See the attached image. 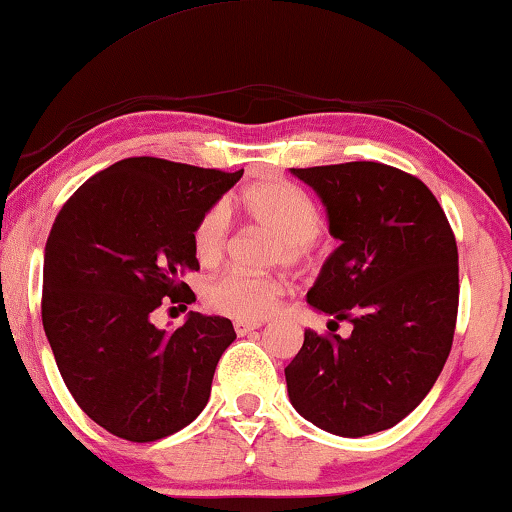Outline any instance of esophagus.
I'll list each match as a JSON object with an SVG mask.
<instances>
[{
	"label": "esophagus",
	"mask_w": 512,
	"mask_h": 512,
	"mask_svg": "<svg viewBox=\"0 0 512 512\" xmlns=\"http://www.w3.org/2000/svg\"><path fill=\"white\" fill-rule=\"evenodd\" d=\"M259 326H262V322H248V319H236V322H234V331L239 333V335H246V333H250V331L259 329Z\"/></svg>",
	"instance_id": "obj_1"
}]
</instances>
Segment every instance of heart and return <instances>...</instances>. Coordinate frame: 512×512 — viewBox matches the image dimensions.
<instances>
[{"mask_svg": "<svg viewBox=\"0 0 512 512\" xmlns=\"http://www.w3.org/2000/svg\"><path fill=\"white\" fill-rule=\"evenodd\" d=\"M236 207L264 230L278 236V257L287 264H299L310 253L312 241L322 232V213L299 186L285 179H264L243 188ZM232 220L223 204H213L197 220L193 230L195 257L204 266H216L230 246ZM285 292L273 276H253L246 271H225L204 289V303L213 312L234 319L269 317Z\"/></svg>", "mask_w": 512, "mask_h": 512, "instance_id": "heart-1", "label": "heart"}]
</instances>
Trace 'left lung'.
I'll use <instances>...</instances> for the list:
<instances>
[{
	"label": "left lung",
	"instance_id": "8db88e82",
	"mask_svg": "<svg viewBox=\"0 0 512 512\" xmlns=\"http://www.w3.org/2000/svg\"><path fill=\"white\" fill-rule=\"evenodd\" d=\"M292 172L317 190L340 239L308 303L354 331H305L285 368L289 400L340 437L388 430L423 402L451 354L460 303L451 223L432 190L398 167L354 160Z\"/></svg>",
	"mask_w": 512,
	"mask_h": 512
}]
</instances>
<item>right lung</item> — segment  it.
Masks as SVG:
<instances>
[{
	"label": "right lung",
	"mask_w": 512,
	"mask_h": 512,
	"mask_svg": "<svg viewBox=\"0 0 512 512\" xmlns=\"http://www.w3.org/2000/svg\"><path fill=\"white\" fill-rule=\"evenodd\" d=\"M243 170L135 156L94 174L57 213L43 264V329L78 407L114 437L147 444L193 423L236 333L190 312L165 333L163 303L195 301L193 230Z\"/></svg>",
	"instance_id": "obj_1"
}]
</instances>
